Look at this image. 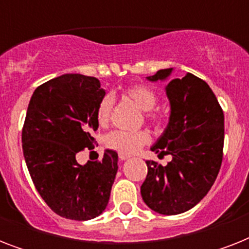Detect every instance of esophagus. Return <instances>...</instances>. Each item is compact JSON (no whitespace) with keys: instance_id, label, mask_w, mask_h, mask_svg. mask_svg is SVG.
Wrapping results in <instances>:
<instances>
[{"instance_id":"obj_1","label":"esophagus","mask_w":249,"mask_h":249,"mask_svg":"<svg viewBox=\"0 0 249 249\" xmlns=\"http://www.w3.org/2000/svg\"><path fill=\"white\" fill-rule=\"evenodd\" d=\"M129 158H130L129 155H125V154H119V159L123 160V161H124V160H128Z\"/></svg>"}]
</instances>
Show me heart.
I'll return each instance as SVG.
<instances>
[{
	"instance_id": "obj_1",
	"label": "heart",
	"mask_w": 249,
	"mask_h": 249,
	"mask_svg": "<svg viewBox=\"0 0 249 249\" xmlns=\"http://www.w3.org/2000/svg\"><path fill=\"white\" fill-rule=\"evenodd\" d=\"M126 97L130 98L141 109L147 111L146 117L151 121L154 125L161 124V116L159 113L152 112L151 109L154 108L158 103V95L152 89L144 85H133L129 86L125 90ZM113 97L112 95H105L102 98L97 107V120L99 124H107L111 119L113 109ZM150 142V134L146 130H113L108 133L106 137V144L112 150H116L120 154H134L143 147L144 144Z\"/></svg>"
}]
</instances>
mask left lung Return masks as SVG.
<instances>
[{
  "mask_svg": "<svg viewBox=\"0 0 249 249\" xmlns=\"http://www.w3.org/2000/svg\"><path fill=\"white\" fill-rule=\"evenodd\" d=\"M172 71L160 70L147 79L165 80ZM165 90L169 124L151 150L172 160L164 166L146 161L141 195L152 211L173 216L195 207L216 181L224 156V111L208 84L193 73L170 80Z\"/></svg>",
  "mask_w": 249,
  "mask_h": 249,
  "instance_id": "8db88e82",
  "label": "left lung"
}]
</instances>
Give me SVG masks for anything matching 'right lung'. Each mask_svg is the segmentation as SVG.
Listing matches in <instances>:
<instances>
[{"mask_svg":"<svg viewBox=\"0 0 249 249\" xmlns=\"http://www.w3.org/2000/svg\"><path fill=\"white\" fill-rule=\"evenodd\" d=\"M106 91L91 76L67 73L35 90L21 130L23 154L33 185L53 212L68 220L99 216L109 200L117 154L80 165L76 155L93 150L97 107Z\"/></svg>","mask_w":249,"mask_h":249,"instance_id":"right-lung-1","label":"right lung"}]
</instances>
